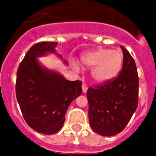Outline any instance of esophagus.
<instances>
[{
	"label": "esophagus",
	"instance_id": "esophagus-1",
	"mask_svg": "<svg viewBox=\"0 0 156 156\" xmlns=\"http://www.w3.org/2000/svg\"><path fill=\"white\" fill-rule=\"evenodd\" d=\"M82 88H83V91L84 93L87 92V90L88 87H87V85L86 84V83H83V85H82Z\"/></svg>",
	"mask_w": 156,
	"mask_h": 156
}]
</instances>
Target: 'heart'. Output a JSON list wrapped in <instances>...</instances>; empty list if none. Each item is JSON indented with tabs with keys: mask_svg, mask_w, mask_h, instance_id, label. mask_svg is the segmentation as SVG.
I'll return each instance as SVG.
<instances>
[{
	"mask_svg": "<svg viewBox=\"0 0 156 156\" xmlns=\"http://www.w3.org/2000/svg\"><path fill=\"white\" fill-rule=\"evenodd\" d=\"M82 63L92 69L93 79L99 83H108L117 77L123 66V54L119 50L98 48L81 56ZM73 66L78 69V64Z\"/></svg>",
	"mask_w": 156,
	"mask_h": 156,
	"instance_id": "obj_1",
	"label": "heart"
}]
</instances>
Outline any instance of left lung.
Segmentation results:
<instances>
[{"label":"left lung","instance_id":"left-lung-1","mask_svg":"<svg viewBox=\"0 0 156 156\" xmlns=\"http://www.w3.org/2000/svg\"><path fill=\"white\" fill-rule=\"evenodd\" d=\"M123 51V66L119 76L87 92L89 122L95 133L113 136L126 128L138 104V71L128 50Z\"/></svg>","mask_w":156,"mask_h":156}]
</instances>
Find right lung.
I'll return each instance as SVG.
<instances>
[{"label": "right lung", "instance_id": "1", "mask_svg": "<svg viewBox=\"0 0 156 156\" xmlns=\"http://www.w3.org/2000/svg\"><path fill=\"white\" fill-rule=\"evenodd\" d=\"M56 45V42L33 45L18 67L16 80V97L26 122L48 135L61 129L69 104L83 92L81 81L66 80L39 63L37 57L55 53Z\"/></svg>", "mask_w": 156, "mask_h": 156}]
</instances>
